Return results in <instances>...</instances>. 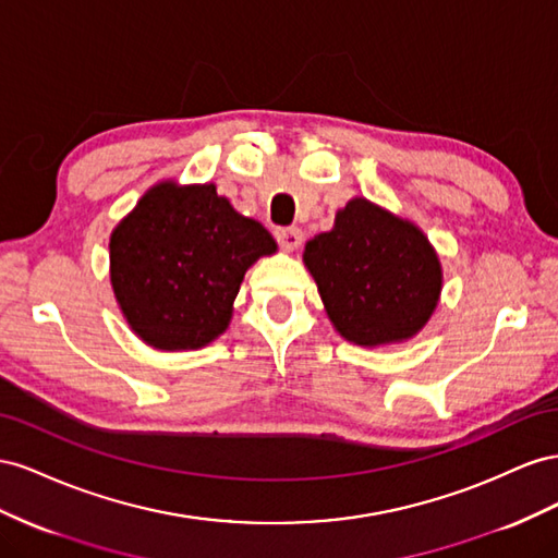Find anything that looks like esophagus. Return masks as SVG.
<instances>
[{
  "instance_id": "1",
  "label": "esophagus",
  "mask_w": 558,
  "mask_h": 558,
  "mask_svg": "<svg viewBox=\"0 0 558 558\" xmlns=\"http://www.w3.org/2000/svg\"><path fill=\"white\" fill-rule=\"evenodd\" d=\"M276 238L282 245V250L294 252L301 245V241H304V233H301V229H296V227H290V229H278Z\"/></svg>"
}]
</instances>
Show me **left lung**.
Returning a JSON list of instances; mask_svg holds the SVG:
<instances>
[{
	"mask_svg": "<svg viewBox=\"0 0 558 558\" xmlns=\"http://www.w3.org/2000/svg\"><path fill=\"white\" fill-rule=\"evenodd\" d=\"M304 264L333 329L362 348L411 341L441 296V262L423 229L362 196L311 238Z\"/></svg>",
	"mask_w": 558,
	"mask_h": 558,
	"instance_id": "obj_1",
	"label": "left lung"
}]
</instances>
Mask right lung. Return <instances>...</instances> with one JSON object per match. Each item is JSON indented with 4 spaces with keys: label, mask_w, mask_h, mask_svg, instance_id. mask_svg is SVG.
I'll return each instance as SVG.
<instances>
[{
    "label": "right lung",
    "mask_w": 558,
    "mask_h": 558,
    "mask_svg": "<svg viewBox=\"0 0 558 558\" xmlns=\"http://www.w3.org/2000/svg\"><path fill=\"white\" fill-rule=\"evenodd\" d=\"M278 243L215 184L163 180L109 235V280L123 320L166 353L198 350L231 325L247 268Z\"/></svg>",
    "instance_id": "obj_1"
}]
</instances>
